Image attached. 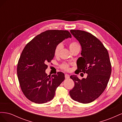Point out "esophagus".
Here are the masks:
<instances>
[{
	"label": "esophagus",
	"instance_id": "1",
	"mask_svg": "<svg viewBox=\"0 0 122 122\" xmlns=\"http://www.w3.org/2000/svg\"><path fill=\"white\" fill-rule=\"evenodd\" d=\"M65 76V78L66 79H69L70 78V75L67 74H66Z\"/></svg>",
	"mask_w": 122,
	"mask_h": 122
}]
</instances>
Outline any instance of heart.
Listing matches in <instances>:
<instances>
[{
	"instance_id": "heart-1",
	"label": "heart",
	"mask_w": 122,
	"mask_h": 122,
	"mask_svg": "<svg viewBox=\"0 0 122 122\" xmlns=\"http://www.w3.org/2000/svg\"><path fill=\"white\" fill-rule=\"evenodd\" d=\"M79 45H78V44L75 42H73L70 43L69 45V49H70V51H72L74 49H75V48H76L77 47H79ZM61 47H62L61 44H59L58 45H57L56 48H55V51H54V55H55V56H57V55H58L59 52H60V50L61 48ZM61 67L62 69L65 70V71H68V70H69V65L66 64H62L61 66Z\"/></svg>"
}]
</instances>
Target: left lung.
<instances>
[{
	"mask_svg": "<svg viewBox=\"0 0 122 122\" xmlns=\"http://www.w3.org/2000/svg\"><path fill=\"white\" fill-rule=\"evenodd\" d=\"M70 32L81 47V56L77 61L78 73H86L87 76L81 80L77 75L70 76L75 86L69 94L74 101L89 103L102 94L109 81L112 67L108 52L100 41L90 33L80 30Z\"/></svg>",
	"mask_w": 122,
	"mask_h": 122,
	"instance_id": "1",
	"label": "left lung"
}]
</instances>
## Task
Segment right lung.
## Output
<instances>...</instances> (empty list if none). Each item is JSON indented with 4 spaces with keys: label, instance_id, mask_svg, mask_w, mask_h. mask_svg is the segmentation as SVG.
Instances as JSON below:
<instances>
[{
    "label": "right lung",
    "instance_id": "add662e5",
    "mask_svg": "<svg viewBox=\"0 0 122 122\" xmlns=\"http://www.w3.org/2000/svg\"><path fill=\"white\" fill-rule=\"evenodd\" d=\"M72 36L67 30H49L36 36L24 47L17 65V75L24 95L38 104L52 100L56 88L65 80V74L47 75L48 66L54 56L57 45Z\"/></svg>",
    "mask_w": 122,
    "mask_h": 122
}]
</instances>
